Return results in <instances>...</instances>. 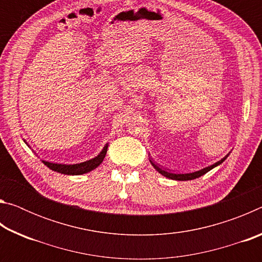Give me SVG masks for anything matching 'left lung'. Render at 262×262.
<instances>
[{
  "mask_svg": "<svg viewBox=\"0 0 262 262\" xmlns=\"http://www.w3.org/2000/svg\"><path fill=\"white\" fill-rule=\"evenodd\" d=\"M228 156H229V154H228L227 156H225L224 158H222L221 161H219V162L215 163V164H212V165L208 166V167H205V168H202V170L192 172V173H171V172H168V171L162 170V168L159 167L158 165H156V164H155V163L151 161V159H150V163H151V165H152L155 168H156V170L159 172V173L163 174L164 177H166V178H170V179H173V180H192V179L199 178V177H201V176H203L205 173H207L208 171H210L211 168H214L215 166L220 165V164H222V163H223V162L225 161V159H227Z\"/></svg>",
  "mask_w": 262,
  "mask_h": 262,
  "instance_id": "obj_1",
  "label": "left lung"
}]
</instances>
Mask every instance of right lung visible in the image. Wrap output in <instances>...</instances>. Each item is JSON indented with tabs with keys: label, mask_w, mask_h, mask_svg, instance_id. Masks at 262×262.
<instances>
[{
	"label": "right lung",
	"mask_w": 262,
	"mask_h": 262,
	"mask_svg": "<svg viewBox=\"0 0 262 262\" xmlns=\"http://www.w3.org/2000/svg\"><path fill=\"white\" fill-rule=\"evenodd\" d=\"M107 147H108V145L106 144L104 149L101 150V152L97 157L90 159V161H86V162H83V163H79V164L66 165V164H55V163H50V162H45V161H42V163L45 164L47 167H50L51 170L59 172V173L73 174V176L88 173V172L92 171L97 166H99L101 162L104 161V158L106 156V152H107Z\"/></svg>",
	"instance_id": "right-lung-1"
}]
</instances>
